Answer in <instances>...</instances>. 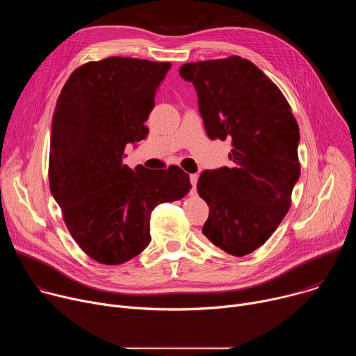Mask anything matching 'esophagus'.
Returning a JSON list of instances; mask_svg holds the SVG:
<instances>
[{
	"instance_id": "34e87169",
	"label": "esophagus",
	"mask_w": 356,
	"mask_h": 356,
	"mask_svg": "<svg viewBox=\"0 0 356 356\" xmlns=\"http://www.w3.org/2000/svg\"><path fill=\"white\" fill-rule=\"evenodd\" d=\"M190 181H191V194L195 193V186H197V181H198V175H190Z\"/></svg>"
}]
</instances>
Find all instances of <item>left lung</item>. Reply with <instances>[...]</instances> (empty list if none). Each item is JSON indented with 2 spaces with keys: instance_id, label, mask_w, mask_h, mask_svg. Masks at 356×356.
Masks as SVG:
<instances>
[{
  "instance_id": "left-lung-1",
  "label": "left lung",
  "mask_w": 356,
  "mask_h": 356,
  "mask_svg": "<svg viewBox=\"0 0 356 356\" xmlns=\"http://www.w3.org/2000/svg\"><path fill=\"white\" fill-rule=\"evenodd\" d=\"M210 139H229L231 168L204 170L197 191L210 207L202 234L234 257L262 246L290 209L300 177L298 125L279 87L239 56L180 67Z\"/></svg>"
}]
</instances>
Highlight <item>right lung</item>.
Segmentation results:
<instances>
[{"label":"right lung","mask_w":356,"mask_h":356,"mask_svg":"<svg viewBox=\"0 0 356 356\" xmlns=\"http://www.w3.org/2000/svg\"><path fill=\"white\" fill-rule=\"evenodd\" d=\"M169 62L107 58L76 69L58 98L50 132L49 184L65 224L87 255L121 265L149 245L150 213L191 188L179 166L135 170L122 163L145 127Z\"/></svg>","instance_id":"obj_1"}]
</instances>
